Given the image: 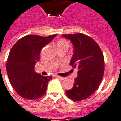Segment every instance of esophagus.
I'll list each match as a JSON object with an SVG mask.
<instances>
[{
  "mask_svg": "<svg viewBox=\"0 0 121 121\" xmlns=\"http://www.w3.org/2000/svg\"><path fill=\"white\" fill-rule=\"evenodd\" d=\"M56 78H58V79L61 80H63L65 79V77H60V76H56Z\"/></svg>",
  "mask_w": 121,
  "mask_h": 121,
  "instance_id": "esophagus-1",
  "label": "esophagus"
}]
</instances>
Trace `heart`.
Here are the masks:
<instances>
[{"instance_id":"obj_1","label":"heart","mask_w":121,"mask_h":121,"mask_svg":"<svg viewBox=\"0 0 121 121\" xmlns=\"http://www.w3.org/2000/svg\"><path fill=\"white\" fill-rule=\"evenodd\" d=\"M69 46V42L65 39H60L58 40L56 43V47L57 50L61 49H68Z\"/></svg>"}]
</instances>
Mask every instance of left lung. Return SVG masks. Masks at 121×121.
Wrapping results in <instances>:
<instances>
[{
    "mask_svg": "<svg viewBox=\"0 0 121 121\" xmlns=\"http://www.w3.org/2000/svg\"><path fill=\"white\" fill-rule=\"evenodd\" d=\"M62 36L73 44L70 65L78 70L73 88L66 91V95L74 101L86 99L98 89L102 80L105 69L103 53L96 42L86 35Z\"/></svg>",
    "mask_w": 121,
    "mask_h": 121,
    "instance_id": "8db88e82",
    "label": "left lung"
}]
</instances>
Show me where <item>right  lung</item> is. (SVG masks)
I'll return each mask as SVG.
<instances>
[{
    "mask_svg": "<svg viewBox=\"0 0 121 121\" xmlns=\"http://www.w3.org/2000/svg\"><path fill=\"white\" fill-rule=\"evenodd\" d=\"M56 35L48 37L27 35L19 39L11 48L7 61V72L11 86L21 97L33 100L46 93L52 77L36 73L35 66L40 60L41 49Z\"/></svg>",
    "mask_w": 121,
    "mask_h": 121,
    "instance_id": "add662e5",
    "label": "right lung"
}]
</instances>
